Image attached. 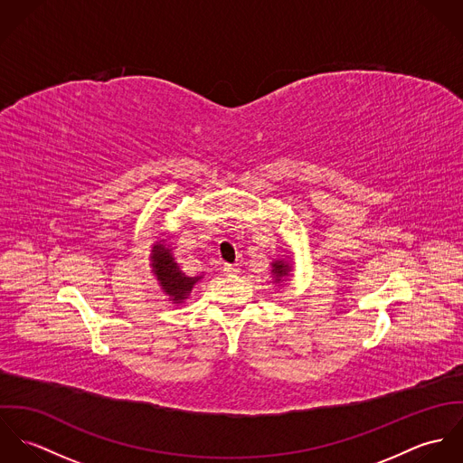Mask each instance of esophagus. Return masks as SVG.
<instances>
[{
  "label": "esophagus",
  "instance_id": "obj_1",
  "mask_svg": "<svg viewBox=\"0 0 463 463\" xmlns=\"http://www.w3.org/2000/svg\"><path fill=\"white\" fill-rule=\"evenodd\" d=\"M224 272H226L228 276H237V274L241 272V269H239V265L237 264H224Z\"/></svg>",
  "mask_w": 463,
  "mask_h": 463
}]
</instances>
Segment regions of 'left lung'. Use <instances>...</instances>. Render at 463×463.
<instances>
[{
  "label": "left lung",
  "instance_id": "8db88e82",
  "mask_svg": "<svg viewBox=\"0 0 463 463\" xmlns=\"http://www.w3.org/2000/svg\"><path fill=\"white\" fill-rule=\"evenodd\" d=\"M292 269L294 264L288 257H278L270 262V276H272V283L281 287L283 283H288V279L292 278Z\"/></svg>",
  "mask_w": 463,
  "mask_h": 463
}]
</instances>
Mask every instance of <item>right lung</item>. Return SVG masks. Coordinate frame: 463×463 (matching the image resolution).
Masks as SVG:
<instances>
[{"mask_svg":"<svg viewBox=\"0 0 463 463\" xmlns=\"http://www.w3.org/2000/svg\"><path fill=\"white\" fill-rule=\"evenodd\" d=\"M149 267L155 274L162 292L167 296V301L173 305H182L189 299L194 285L203 279L201 276H187L180 265L175 262L169 241L165 237H160L153 246L149 253Z\"/></svg>","mask_w":463,"mask_h":463,"instance_id":"right-lung-1","label":"right lung"}]
</instances>
